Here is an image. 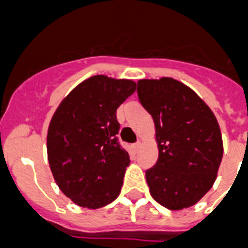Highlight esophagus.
I'll return each instance as SVG.
<instances>
[{
  "instance_id": "1",
  "label": "esophagus",
  "mask_w": 248,
  "mask_h": 248,
  "mask_svg": "<svg viewBox=\"0 0 248 248\" xmlns=\"http://www.w3.org/2000/svg\"><path fill=\"white\" fill-rule=\"evenodd\" d=\"M139 147H140V142H137V143H134V144H133V148L136 149H139Z\"/></svg>"
}]
</instances>
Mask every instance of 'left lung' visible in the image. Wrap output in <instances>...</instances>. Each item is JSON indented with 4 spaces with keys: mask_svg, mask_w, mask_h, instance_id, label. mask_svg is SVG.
<instances>
[{
    "mask_svg": "<svg viewBox=\"0 0 248 248\" xmlns=\"http://www.w3.org/2000/svg\"><path fill=\"white\" fill-rule=\"evenodd\" d=\"M137 86L158 143V159L146 171L151 195L167 209L189 208L216 181L223 156L218 122L205 102L176 79H140Z\"/></svg>",
    "mask_w": 248,
    "mask_h": 248,
    "instance_id": "obj_1",
    "label": "left lung"
}]
</instances>
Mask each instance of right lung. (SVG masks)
<instances>
[{"mask_svg": "<svg viewBox=\"0 0 248 248\" xmlns=\"http://www.w3.org/2000/svg\"><path fill=\"white\" fill-rule=\"evenodd\" d=\"M136 91L129 79L93 76L61 102L48 129L54 180L77 205L97 209L118 198L129 155L116 134V109Z\"/></svg>", "mask_w": 248, "mask_h": 248, "instance_id": "obj_1", "label": "right lung"}]
</instances>
